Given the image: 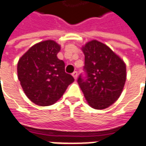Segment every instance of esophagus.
<instances>
[{"instance_id": "34e87169", "label": "esophagus", "mask_w": 146, "mask_h": 146, "mask_svg": "<svg viewBox=\"0 0 146 146\" xmlns=\"http://www.w3.org/2000/svg\"><path fill=\"white\" fill-rule=\"evenodd\" d=\"M72 75H73V77L74 78V79L77 80V78H78V73H77V72H73Z\"/></svg>"}]
</instances>
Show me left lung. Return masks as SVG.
<instances>
[{"label":"left lung","instance_id":"8db88e82","mask_svg":"<svg viewBox=\"0 0 146 146\" xmlns=\"http://www.w3.org/2000/svg\"><path fill=\"white\" fill-rule=\"evenodd\" d=\"M85 55L86 78L78 83L91 108L102 110L120 96L126 81V64L106 44L91 40L82 48Z\"/></svg>","mask_w":146,"mask_h":146}]
</instances>
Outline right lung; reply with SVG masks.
<instances>
[{
	"label": "right lung",
	"mask_w": 146,
	"mask_h": 146,
	"mask_svg": "<svg viewBox=\"0 0 146 146\" xmlns=\"http://www.w3.org/2000/svg\"><path fill=\"white\" fill-rule=\"evenodd\" d=\"M60 46L48 39L33 45L19 59L18 78L24 93L34 103L50 106L58 101L74 78L58 59Z\"/></svg>",
	"instance_id": "1"
}]
</instances>
